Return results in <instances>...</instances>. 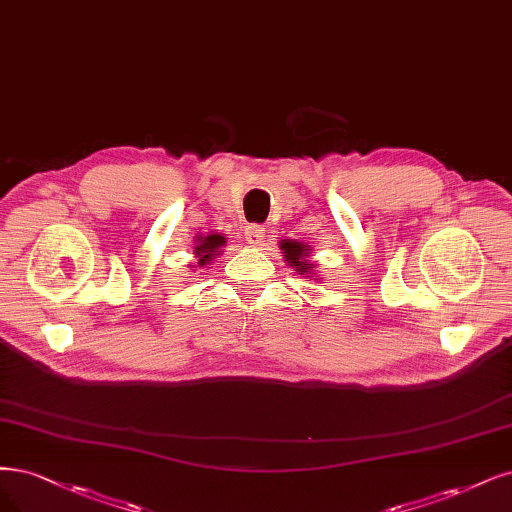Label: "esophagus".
<instances>
[{
	"mask_svg": "<svg viewBox=\"0 0 512 512\" xmlns=\"http://www.w3.org/2000/svg\"><path fill=\"white\" fill-rule=\"evenodd\" d=\"M264 239V226L262 224H250L248 228H245V241L252 243V245H258L262 243Z\"/></svg>",
	"mask_w": 512,
	"mask_h": 512,
	"instance_id": "34e87169",
	"label": "esophagus"
}]
</instances>
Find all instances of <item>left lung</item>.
<instances>
[{
  "mask_svg": "<svg viewBox=\"0 0 512 512\" xmlns=\"http://www.w3.org/2000/svg\"><path fill=\"white\" fill-rule=\"evenodd\" d=\"M281 250H284V256H286V260L292 264V267L298 271V273H307L311 267L309 264L305 262V258L309 256L307 254V248L303 243H298V241H286V243H281Z\"/></svg>",
  "mask_w": 512,
  "mask_h": 512,
  "instance_id": "1",
  "label": "left lung"
}]
</instances>
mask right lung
<instances>
[{
    "instance_id": "obj_1",
    "label": "right lung",
    "mask_w": 512,
    "mask_h": 512,
    "mask_svg": "<svg viewBox=\"0 0 512 512\" xmlns=\"http://www.w3.org/2000/svg\"><path fill=\"white\" fill-rule=\"evenodd\" d=\"M224 245V237L222 235H209V237H201L199 245H197V256H199V264H207L209 258H214L218 254V250Z\"/></svg>"
}]
</instances>
